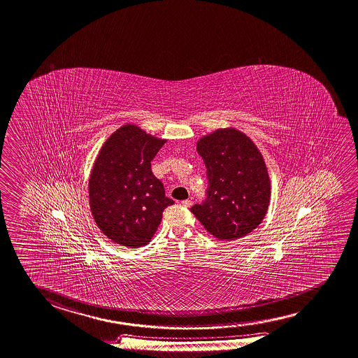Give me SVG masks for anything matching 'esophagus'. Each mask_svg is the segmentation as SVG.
Returning a JSON list of instances; mask_svg holds the SVG:
<instances>
[{"label":"esophagus","mask_w":358,"mask_h":358,"mask_svg":"<svg viewBox=\"0 0 358 358\" xmlns=\"http://www.w3.org/2000/svg\"><path fill=\"white\" fill-rule=\"evenodd\" d=\"M181 205L185 206V207H191L192 201L191 199H185V201H181Z\"/></svg>","instance_id":"1"}]
</instances>
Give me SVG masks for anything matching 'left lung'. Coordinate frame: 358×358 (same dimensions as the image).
I'll use <instances>...</instances> for the list:
<instances>
[{"instance_id":"left-lung-1","label":"left lung","mask_w":358,"mask_h":358,"mask_svg":"<svg viewBox=\"0 0 358 358\" xmlns=\"http://www.w3.org/2000/svg\"><path fill=\"white\" fill-rule=\"evenodd\" d=\"M206 164L205 199L191 212L218 240L248 235L262 222L270 202L264 159L250 138L236 129H217L197 143Z\"/></svg>"}]
</instances>
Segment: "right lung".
<instances>
[{
  "instance_id": "add662e5",
  "label": "right lung",
  "mask_w": 358,
  "mask_h": 358,
  "mask_svg": "<svg viewBox=\"0 0 358 358\" xmlns=\"http://www.w3.org/2000/svg\"><path fill=\"white\" fill-rule=\"evenodd\" d=\"M164 142L126 124L101 148L88 183L90 206L94 222L112 242L145 246L164 208L175 203L151 171V161Z\"/></svg>"
}]
</instances>
